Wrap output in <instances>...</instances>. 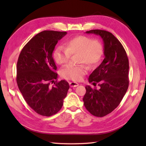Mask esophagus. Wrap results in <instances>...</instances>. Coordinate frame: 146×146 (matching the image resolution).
I'll use <instances>...</instances> for the list:
<instances>
[{
	"mask_svg": "<svg viewBox=\"0 0 146 146\" xmlns=\"http://www.w3.org/2000/svg\"><path fill=\"white\" fill-rule=\"evenodd\" d=\"M70 86L71 88H75V87H77V86H78V84L77 82H71L70 83Z\"/></svg>",
	"mask_w": 146,
	"mask_h": 146,
	"instance_id": "34e87169",
	"label": "esophagus"
}]
</instances>
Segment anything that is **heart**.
<instances>
[{"label":"heart","instance_id":"obj_1","mask_svg":"<svg viewBox=\"0 0 146 146\" xmlns=\"http://www.w3.org/2000/svg\"><path fill=\"white\" fill-rule=\"evenodd\" d=\"M78 54V62L86 64L90 67H94L100 62L103 55V47L97 40L89 36L79 35L67 41L66 48L59 46L53 52V58L55 62L64 65L68 62L71 55ZM88 72V67L84 64L78 66L68 65L62 68L60 75L63 78L73 81L82 80Z\"/></svg>","mask_w":146,"mask_h":146}]
</instances>
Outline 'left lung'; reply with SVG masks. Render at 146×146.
Wrapping results in <instances>:
<instances>
[{
  "instance_id": "8db88e82",
  "label": "left lung",
  "mask_w": 146,
  "mask_h": 146,
  "mask_svg": "<svg viewBox=\"0 0 146 146\" xmlns=\"http://www.w3.org/2000/svg\"><path fill=\"white\" fill-rule=\"evenodd\" d=\"M86 33L100 35L104 59L89 76V82L100 88L86 86L84 105L91 115L102 117L120 104L129 86V60L122 44L110 32L93 29Z\"/></svg>"
}]
</instances>
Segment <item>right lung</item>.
<instances>
[{"label":"right lung","instance_id":"obj_1","mask_svg":"<svg viewBox=\"0 0 146 146\" xmlns=\"http://www.w3.org/2000/svg\"><path fill=\"white\" fill-rule=\"evenodd\" d=\"M67 32L43 31L33 36L20 53L17 65V83L24 100L38 114L50 117L62 107L70 88L66 80L57 78L52 56L59 40ZM54 82L52 87L51 83Z\"/></svg>","mask_w":146,"mask_h":146}]
</instances>
